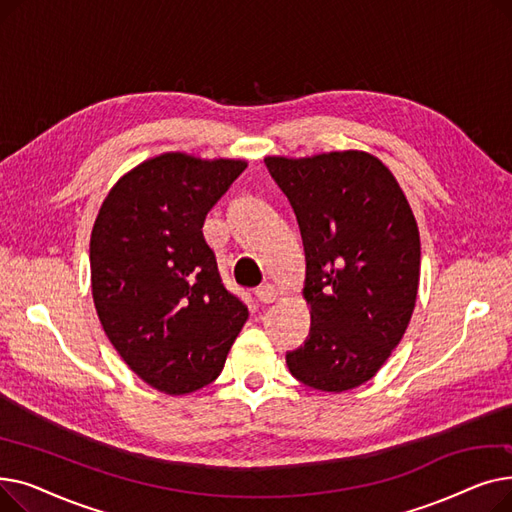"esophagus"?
Listing matches in <instances>:
<instances>
[{"label":"esophagus","instance_id":"esophagus-1","mask_svg":"<svg viewBox=\"0 0 512 512\" xmlns=\"http://www.w3.org/2000/svg\"><path fill=\"white\" fill-rule=\"evenodd\" d=\"M255 294H257V299H259L263 305H270V303H274V301L280 297V288L274 286V284H263V286H259V288L255 290Z\"/></svg>","mask_w":512,"mask_h":512}]
</instances>
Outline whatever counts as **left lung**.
Here are the masks:
<instances>
[{"instance_id":"1","label":"left lung","mask_w":512,"mask_h":512,"mask_svg":"<svg viewBox=\"0 0 512 512\" xmlns=\"http://www.w3.org/2000/svg\"><path fill=\"white\" fill-rule=\"evenodd\" d=\"M265 166L297 213L307 259L311 332L286 365L315 390H353L378 373L411 321L415 215L392 172L365 151L265 157Z\"/></svg>"}]
</instances>
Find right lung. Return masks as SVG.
Wrapping results in <instances>:
<instances>
[{
  "label": "right lung",
  "mask_w": 512,
  "mask_h": 512,
  "mask_svg": "<svg viewBox=\"0 0 512 512\" xmlns=\"http://www.w3.org/2000/svg\"><path fill=\"white\" fill-rule=\"evenodd\" d=\"M242 159L151 157L107 193L91 232V288L126 365L166 394L218 378L249 309L220 276L207 211L245 172Z\"/></svg>",
  "instance_id": "add662e5"
}]
</instances>
